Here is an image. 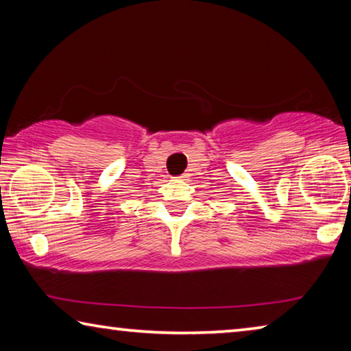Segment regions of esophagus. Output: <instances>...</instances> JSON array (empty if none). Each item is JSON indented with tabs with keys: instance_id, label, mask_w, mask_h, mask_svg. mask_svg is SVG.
Listing matches in <instances>:
<instances>
[{
	"instance_id": "obj_1",
	"label": "esophagus",
	"mask_w": 351,
	"mask_h": 351,
	"mask_svg": "<svg viewBox=\"0 0 351 351\" xmlns=\"http://www.w3.org/2000/svg\"><path fill=\"white\" fill-rule=\"evenodd\" d=\"M180 178H181V180H182V181H184V180H187V173H182V175L180 176Z\"/></svg>"
}]
</instances>
